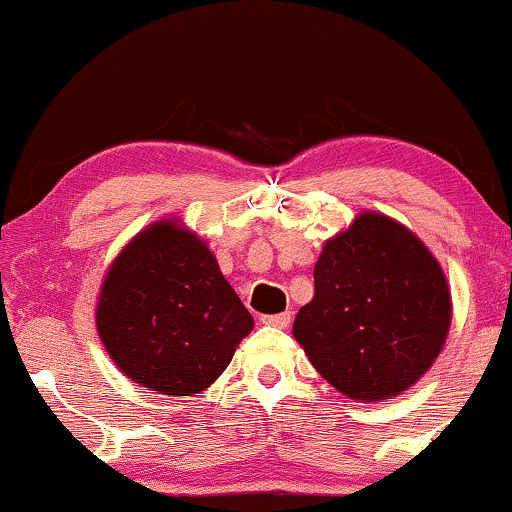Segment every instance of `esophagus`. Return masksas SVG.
Instances as JSON below:
<instances>
[{"mask_svg": "<svg viewBox=\"0 0 512 512\" xmlns=\"http://www.w3.org/2000/svg\"><path fill=\"white\" fill-rule=\"evenodd\" d=\"M263 324L275 326V328H286L291 324V312H282V314H268L263 317Z\"/></svg>", "mask_w": 512, "mask_h": 512, "instance_id": "1", "label": "esophagus"}]
</instances>
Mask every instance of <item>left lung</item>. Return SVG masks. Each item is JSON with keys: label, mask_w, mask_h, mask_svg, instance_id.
Instances as JSON below:
<instances>
[{"label": "left lung", "mask_w": 512, "mask_h": 512, "mask_svg": "<svg viewBox=\"0 0 512 512\" xmlns=\"http://www.w3.org/2000/svg\"><path fill=\"white\" fill-rule=\"evenodd\" d=\"M450 324V286L429 247L391 216L361 212L324 242L293 338L340 394L373 403L433 366Z\"/></svg>", "instance_id": "8db88e82"}]
</instances>
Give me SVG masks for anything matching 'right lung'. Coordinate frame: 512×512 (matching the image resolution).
Instances as JSON below:
<instances>
[{
    "label": "right lung",
    "instance_id": "right-lung-1",
    "mask_svg": "<svg viewBox=\"0 0 512 512\" xmlns=\"http://www.w3.org/2000/svg\"><path fill=\"white\" fill-rule=\"evenodd\" d=\"M125 377L165 396L205 391L254 328L212 249L177 216L153 221L111 261L95 305Z\"/></svg>",
    "mask_w": 512,
    "mask_h": 512
}]
</instances>
